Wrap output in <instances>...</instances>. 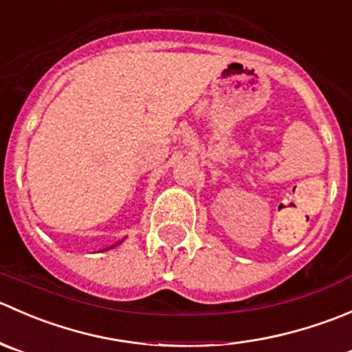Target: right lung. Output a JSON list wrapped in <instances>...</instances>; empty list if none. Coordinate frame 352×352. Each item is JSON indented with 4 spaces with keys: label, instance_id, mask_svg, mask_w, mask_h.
Returning a JSON list of instances; mask_svg holds the SVG:
<instances>
[{
    "label": "right lung",
    "instance_id": "1",
    "mask_svg": "<svg viewBox=\"0 0 352 352\" xmlns=\"http://www.w3.org/2000/svg\"><path fill=\"white\" fill-rule=\"evenodd\" d=\"M121 243V241H120ZM120 243H114V245L113 246H107V248L106 250H111V248H114V246H118V245H120ZM106 250H104V252H106Z\"/></svg>",
    "mask_w": 352,
    "mask_h": 352
}]
</instances>
